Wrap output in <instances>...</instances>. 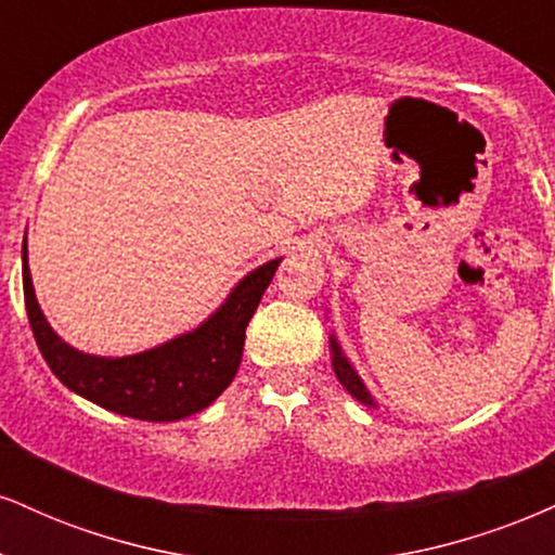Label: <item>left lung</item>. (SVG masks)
<instances>
[{"mask_svg": "<svg viewBox=\"0 0 555 555\" xmlns=\"http://www.w3.org/2000/svg\"><path fill=\"white\" fill-rule=\"evenodd\" d=\"M331 351H333V372H336L338 383H341V385L346 387V390L351 392L353 398L362 400L364 405H372V409H375V400H372L370 390H366L362 379H359L357 372H353V366L349 364V359L344 357L341 346L336 344V338H333V336H331Z\"/></svg>", "mask_w": 555, "mask_h": 555, "instance_id": "left-lung-1", "label": "left lung"}]
</instances>
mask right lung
Instances as JSON below:
<instances>
[{"mask_svg":"<svg viewBox=\"0 0 555 555\" xmlns=\"http://www.w3.org/2000/svg\"><path fill=\"white\" fill-rule=\"evenodd\" d=\"M282 258L258 266L224 305L196 331L131 357H92L64 344L38 307L23 243L25 310L46 364L62 383L92 403L142 422H178L204 411L237 375L245 328Z\"/></svg>","mask_w":555,"mask_h":555,"instance_id":"1","label":"right lung"}]
</instances>
